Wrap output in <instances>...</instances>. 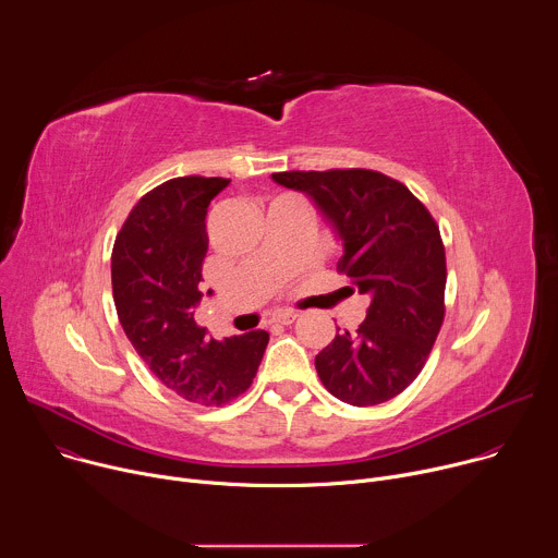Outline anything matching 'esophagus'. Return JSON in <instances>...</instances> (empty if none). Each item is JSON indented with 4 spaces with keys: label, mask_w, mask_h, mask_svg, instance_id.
<instances>
[{
    "label": "esophagus",
    "mask_w": 558,
    "mask_h": 558,
    "mask_svg": "<svg viewBox=\"0 0 558 558\" xmlns=\"http://www.w3.org/2000/svg\"><path fill=\"white\" fill-rule=\"evenodd\" d=\"M295 313L293 311H284V313H278L276 317H274V325H284V327H289V325H293L295 323Z\"/></svg>",
    "instance_id": "1"
}]
</instances>
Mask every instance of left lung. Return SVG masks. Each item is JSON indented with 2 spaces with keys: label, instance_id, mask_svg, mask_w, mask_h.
<instances>
[{
  "label": "left lung",
  "instance_id": "left-lung-1",
  "mask_svg": "<svg viewBox=\"0 0 558 558\" xmlns=\"http://www.w3.org/2000/svg\"><path fill=\"white\" fill-rule=\"evenodd\" d=\"M271 179L315 203L344 247L338 271L371 295L357 331L315 355L317 375L351 407L392 400L424 368L444 323L446 252L435 218L407 185L373 170Z\"/></svg>",
  "mask_w": 558,
  "mask_h": 558
}]
</instances>
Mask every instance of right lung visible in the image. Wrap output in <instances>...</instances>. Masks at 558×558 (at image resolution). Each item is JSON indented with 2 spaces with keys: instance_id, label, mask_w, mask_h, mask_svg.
Returning a JSON list of instances; mask_svg holds the SVG:
<instances>
[{
  "instance_id": "add662e5",
  "label": "right lung",
  "mask_w": 558,
  "mask_h": 558,
  "mask_svg": "<svg viewBox=\"0 0 558 558\" xmlns=\"http://www.w3.org/2000/svg\"><path fill=\"white\" fill-rule=\"evenodd\" d=\"M229 179L179 177L147 192L125 218L112 250L119 323L156 379L187 402L220 407L243 395L269 333L207 338L194 320L207 254L205 216Z\"/></svg>"
}]
</instances>
